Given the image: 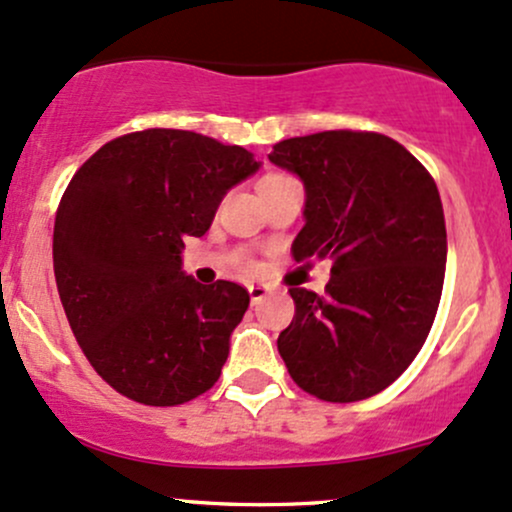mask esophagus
Segmentation results:
<instances>
[{"label": "esophagus", "mask_w": 512, "mask_h": 512, "mask_svg": "<svg viewBox=\"0 0 512 512\" xmlns=\"http://www.w3.org/2000/svg\"><path fill=\"white\" fill-rule=\"evenodd\" d=\"M268 293H271V285H266V283H249V295H251V302H254V305H258V302L266 298Z\"/></svg>", "instance_id": "1"}]
</instances>
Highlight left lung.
Here are the masks:
<instances>
[{"instance_id":"8db88e82","label":"left lung","mask_w":512,"mask_h":512,"mask_svg":"<svg viewBox=\"0 0 512 512\" xmlns=\"http://www.w3.org/2000/svg\"><path fill=\"white\" fill-rule=\"evenodd\" d=\"M268 158L305 185L295 261H332L324 295L290 288L280 356L315 398H371L412 364L437 315L447 266L437 185L408 148L373 131L295 136Z\"/></svg>"}]
</instances>
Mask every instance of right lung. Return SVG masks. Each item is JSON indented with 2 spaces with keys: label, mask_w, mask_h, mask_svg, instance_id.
<instances>
[{
  "label": "right lung",
  "mask_w": 512,
  "mask_h": 512,
  "mask_svg": "<svg viewBox=\"0 0 512 512\" xmlns=\"http://www.w3.org/2000/svg\"><path fill=\"white\" fill-rule=\"evenodd\" d=\"M258 168L241 146L146 129L104 144L73 175L56 214L53 271L80 349L117 393L168 408L217 383L249 293L232 280L197 283L180 254Z\"/></svg>",
  "instance_id": "add662e5"
}]
</instances>
